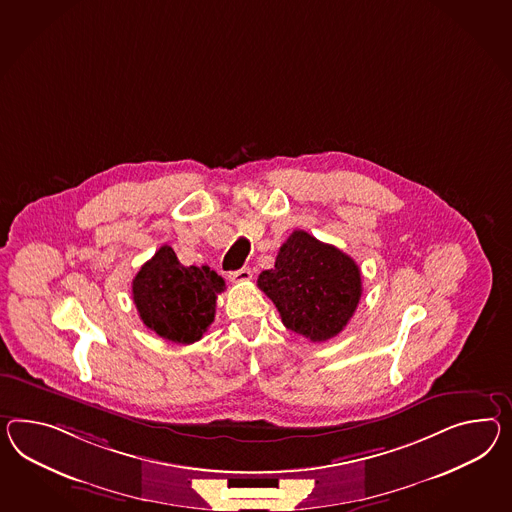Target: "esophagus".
<instances>
[{
	"label": "esophagus",
	"mask_w": 512,
	"mask_h": 512,
	"mask_svg": "<svg viewBox=\"0 0 512 512\" xmlns=\"http://www.w3.org/2000/svg\"><path fill=\"white\" fill-rule=\"evenodd\" d=\"M228 276H230L232 282L239 284V282H247V280H250V278H252V271H250L249 267H243V269L234 271V273H230Z\"/></svg>",
	"instance_id": "obj_1"
}]
</instances>
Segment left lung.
Returning <instances> with one entry per match:
<instances>
[{"mask_svg":"<svg viewBox=\"0 0 512 512\" xmlns=\"http://www.w3.org/2000/svg\"><path fill=\"white\" fill-rule=\"evenodd\" d=\"M258 288L275 302L286 328L310 341H327L353 317L362 276L351 256L295 230L278 250L275 267L262 271Z\"/></svg>","mask_w":512,"mask_h":512,"instance_id":"8db88e82","label":"left lung"}]
</instances>
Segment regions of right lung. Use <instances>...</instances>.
I'll return each mask as SVG.
<instances>
[{
    "instance_id": "right-lung-1",
    "label": "right lung",
    "mask_w": 512,
    "mask_h": 512,
    "mask_svg": "<svg viewBox=\"0 0 512 512\" xmlns=\"http://www.w3.org/2000/svg\"><path fill=\"white\" fill-rule=\"evenodd\" d=\"M224 280L208 265L185 267L163 245L133 278V302L143 323L163 340L195 343L215 319Z\"/></svg>"
}]
</instances>
